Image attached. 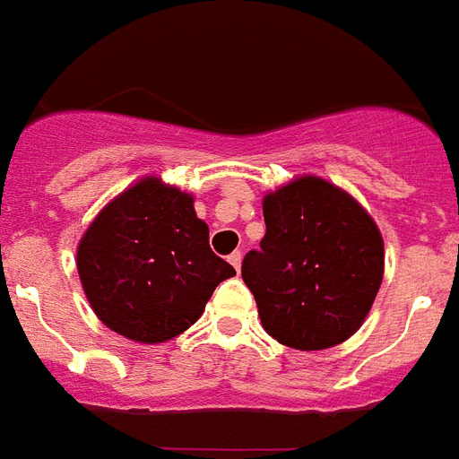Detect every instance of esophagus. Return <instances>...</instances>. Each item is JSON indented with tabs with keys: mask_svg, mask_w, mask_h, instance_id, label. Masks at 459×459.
I'll return each instance as SVG.
<instances>
[{
	"mask_svg": "<svg viewBox=\"0 0 459 459\" xmlns=\"http://www.w3.org/2000/svg\"><path fill=\"white\" fill-rule=\"evenodd\" d=\"M227 260H230V265H232L234 270L239 273V267H241V253H239V251H234L232 255H230V258H227Z\"/></svg>",
	"mask_w": 459,
	"mask_h": 459,
	"instance_id": "esophagus-1",
	"label": "esophagus"
}]
</instances>
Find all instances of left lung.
I'll list each match as a JSON object with an SVG mask.
<instances>
[{"instance_id":"1","label":"left lung","mask_w":459,"mask_h":459,"mask_svg":"<svg viewBox=\"0 0 459 459\" xmlns=\"http://www.w3.org/2000/svg\"><path fill=\"white\" fill-rule=\"evenodd\" d=\"M265 237L241 277L260 325L296 351L351 339L384 280V239L365 208L341 186L300 175L263 196Z\"/></svg>"}]
</instances>
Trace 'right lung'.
I'll return each instance as SVG.
<instances>
[{
    "label": "right lung",
    "mask_w": 459,
    "mask_h": 459,
    "mask_svg": "<svg viewBox=\"0 0 459 459\" xmlns=\"http://www.w3.org/2000/svg\"><path fill=\"white\" fill-rule=\"evenodd\" d=\"M91 310L111 332L163 343L192 327L234 267L208 247L194 196L146 175L113 196L78 244Z\"/></svg>",
    "instance_id": "1"
}]
</instances>
